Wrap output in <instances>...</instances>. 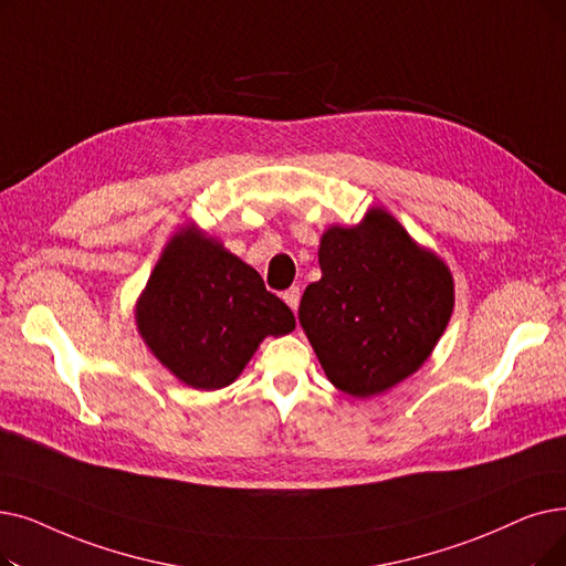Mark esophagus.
<instances>
[{
  "label": "esophagus",
  "mask_w": 566,
  "mask_h": 566,
  "mask_svg": "<svg viewBox=\"0 0 566 566\" xmlns=\"http://www.w3.org/2000/svg\"><path fill=\"white\" fill-rule=\"evenodd\" d=\"M282 298H284V303L296 312L298 310V305H301V286H291V289H286L284 293H282Z\"/></svg>",
  "instance_id": "obj_1"
}]
</instances>
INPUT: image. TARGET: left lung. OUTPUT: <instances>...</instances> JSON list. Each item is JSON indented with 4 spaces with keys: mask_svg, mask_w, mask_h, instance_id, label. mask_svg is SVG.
I'll list each match as a JSON object with an SVG mask.
<instances>
[{
    "mask_svg": "<svg viewBox=\"0 0 566 566\" xmlns=\"http://www.w3.org/2000/svg\"><path fill=\"white\" fill-rule=\"evenodd\" d=\"M318 265L298 318L331 384L370 398L419 370L453 312L449 265L384 208L356 227H331Z\"/></svg>",
    "mask_w": 566,
    "mask_h": 566,
    "instance_id": "1",
    "label": "left lung"
}]
</instances>
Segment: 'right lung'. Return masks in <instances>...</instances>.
Segmentation results:
<instances>
[{
    "label": "right lung",
    "mask_w": 566,
    "mask_h": 566,
    "mask_svg": "<svg viewBox=\"0 0 566 566\" xmlns=\"http://www.w3.org/2000/svg\"><path fill=\"white\" fill-rule=\"evenodd\" d=\"M136 326L182 384L214 390L238 379L263 337L291 333L296 318L252 265L189 224L164 248L136 303Z\"/></svg>",
    "instance_id": "1"
}]
</instances>
